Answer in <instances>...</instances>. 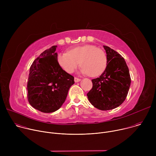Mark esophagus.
Returning <instances> with one entry per match:
<instances>
[{
	"mask_svg": "<svg viewBox=\"0 0 156 156\" xmlns=\"http://www.w3.org/2000/svg\"><path fill=\"white\" fill-rule=\"evenodd\" d=\"M74 80H75V83H78V82H79V81H81V79H80V78H74Z\"/></svg>",
	"mask_w": 156,
	"mask_h": 156,
	"instance_id": "obj_1",
	"label": "esophagus"
}]
</instances>
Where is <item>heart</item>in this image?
<instances>
[{
    "label": "heart",
    "instance_id": "obj_1",
    "mask_svg": "<svg viewBox=\"0 0 156 156\" xmlns=\"http://www.w3.org/2000/svg\"><path fill=\"white\" fill-rule=\"evenodd\" d=\"M59 65L69 73H73L81 63L80 73L96 77L101 75L107 66L105 52L93 45H84L72 48L69 52L57 55Z\"/></svg>",
    "mask_w": 156,
    "mask_h": 156
}]
</instances>
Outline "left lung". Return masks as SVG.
<instances>
[{
	"mask_svg": "<svg viewBox=\"0 0 156 156\" xmlns=\"http://www.w3.org/2000/svg\"><path fill=\"white\" fill-rule=\"evenodd\" d=\"M107 66L102 74L92 80L93 87L87 94L89 101L101 110L114 109L125 100L131 84L128 66L117 52L104 46Z\"/></svg>",
	"mask_w": 156,
	"mask_h": 156,
	"instance_id": "left-lung-1",
	"label": "left lung"
}]
</instances>
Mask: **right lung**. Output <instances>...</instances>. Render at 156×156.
<instances>
[{
    "label": "right lung",
    "mask_w": 156,
    "mask_h": 156,
    "mask_svg": "<svg viewBox=\"0 0 156 156\" xmlns=\"http://www.w3.org/2000/svg\"><path fill=\"white\" fill-rule=\"evenodd\" d=\"M57 46L44 51L31 65L27 84L30 105L44 113L59 109L65 101L74 77L57 62Z\"/></svg>",
    "instance_id": "right-lung-1"
}]
</instances>
